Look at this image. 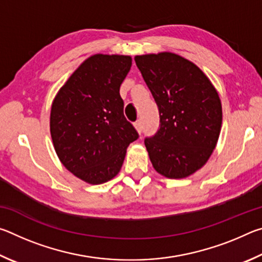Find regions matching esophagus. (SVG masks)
<instances>
[{"mask_svg":"<svg viewBox=\"0 0 262 262\" xmlns=\"http://www.w3.org/2000/svg\"><path fill=\"white\" fill-rule=\"evenodd\" d=\"M134 126H135V128H136V130L139 132V134H141V133H142V123H141V121L137 120V121L134 123Z\"/></svg>","mask_w":262,"mask_h":262,"instance_id":"34e87169","label":"esophagus"}]
</instances>
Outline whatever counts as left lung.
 Listing matches in <instances>:
<instances>
[{
  "instance_id": "8db88e82",
  "label": "left lung",
  "mask_w": 262,
  "mask_h": 262,
  "mask_svg": "<svg viewBox=\"0 0 262 262\" xmlns=\"http://www.w3.org/2000/svg\"><path fill=\"white\" fill-rule=\"evenodd\" d=\"M135 62L159 111V129L144 140L150 161L166 178H186L205 165L216 147L219 94L200 68L173 53L137 55Z\"/></svg>"
}]
</instances>
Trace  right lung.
Masks as SVG:
<instances>
[{
  "instance_id": "add662e5",
  "label": "right lung",
  "mask_w": 262,
  "mask_h": 262,
  "mask_svg": "<svg viewBox=\"0 0 262 262\" xmlns=\"http://www.w3.org/2000/svg\"><path fill=\"white\" fill-rule=\"evenodd\" d=\"M132 67L128 55L96 54L75 70L51 110V135L68 171L98 185L119 173L139 133L123 115L120 85Z\"/></svg>"
}]
</instances>
